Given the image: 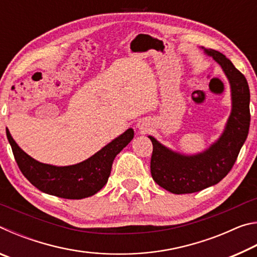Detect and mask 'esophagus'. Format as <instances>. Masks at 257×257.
Wrapping results in <instances>:
<instances>
[{"label": "esophagus", "mask_w": 257, "mask_h": 257, "mask_svg": "<svg viewBox=\"0 0 257 257\" xmlns=\"http://www.w3.org/2000/svg\"><path fill=\"white\" fill-rule=\"evenodd\" d=\"M137 128L141 130L142 133H146L149 130V123L146 121H139V123H137Z\"/></svg>", "instance_id": "esophagus-1"}]
</instances>
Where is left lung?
Instances as JSON below:
<instances>
[{"label":"left lung","instance_id":"obj_1","mask_svg":"<svg viewBox=\"0 0 257 257\" xmlns=\"http://www.w3.org/2000/svg\"><path fill=\"white\" fill-rule=\"evenodd\" d=\"M222 69L231 90V112L221 136L197 154H182L149 136L153 144L151 173L154 181L173 194L196 193L216 185L231 170L249 130V87L242 73L220 52L204 49Z\"/></svg>","mask_w":257,"mask_h":257}]
</instances>
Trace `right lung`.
<instances>
[{"instance_id":"1","label":"right lung","mask_w":257,"mask_h":257,"mask_svg":"<svg viewBox=\"0 0 257 257\" xmlns=\"http://www.w3.org/2000/svg\"><path fill=\"white\" fill-rule=\"evenodd\" d=\"M7 137L23 175L37 189L53 196L81 199L101 190L110 177L112 163L123 147L134 138L129 128L107 145L80 163L58 167L38 162L20 149L7 128Z\"/></svg>"}]
</instances>
